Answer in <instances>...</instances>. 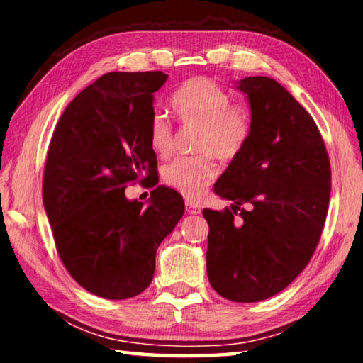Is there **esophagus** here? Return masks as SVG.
<instances>
[{
  "instance_id": "esophagus-1",
  "label": "esophagus",
  "mask_w": 363,
  "mask_h": 363,
  "mask_svg": "<svg viewBox=\"0 0 363 363\" xmlns=\"http://www.w3.org/2000/svg\"><path fill=\"white\" fill-rule=\"evenodd\" d=\"M186 206H187V213L189 214H199L200 213V205L195 203V201H186Z\"/></svg>"
}]
</instances>
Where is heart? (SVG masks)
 Instances as JSON below:
<instances>
[{
	"mask_svg": "<svg viewBox=\"0 0 363 363\" xmlns=\"http://www.w3.org/2000/svg\"><path fill=\"white\" fill-rule=\"evenodd\" d=\"M171 107L186 125H196V155L176 158L163 169V181L187 200H199L218 174L213 155L229 162L240 155L251 134V116L211 79L199 77L182 83L171 96ZM150 149L167 158L174 150L173 126L162 112L150 116L147 128Z\"/></svg>",
	"mask_w": 363,
	"mask_h": 363,
	"instance_id": "b5f03b06",
	"label": "heart"
}]
</instances>
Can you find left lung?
<instances>
[{"label": "left lung", "mask_w": 363, "mask_h": 363, "mask_svg": "<svg viewBox=\"0 0 363 363\" xmlns=\"http://www.w3.org/2000/svg\"><path fill=\"white\" fill-rule=\"evenodd\" d=\"M237 88L248 97L251 134L214 184L220 199L233 200L230 210H203L206 272L223 298L257 303L290 285L314 255L331 169L315 121L284 86L248 77Z\"/></svg>", "instance_id": "8db88e82"}]
</instances>
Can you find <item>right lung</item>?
Segmentation results:
<instances>
[{"label":"right lung","mask_w":363,"mask_h":363,"mask_svg":"<svg viewBox=\"0 0 363 363\" xmlns=\"http://www.w3.org/2000/svg\"><path fill=\"white\" fill-rule=\"evenodd\" d=\"M163 72H110L73 99L57 123L43 176V203L57 253L84 290L106 299L150 285L160 243L184 214L182 196L152 190L149 205L128 200L131 182L157 186L147 128Z\"/></svg>","instance_id":"1"}]
</instances>
